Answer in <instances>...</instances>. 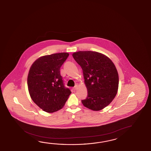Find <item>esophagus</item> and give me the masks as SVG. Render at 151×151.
Wrapping results in <instances>:
<instances>
[{"label":"esophagus","mask_w":151,"mask_h":151,"mask_svg":"<svg viewBox=\"0 0 151 151\" xmlns=\"http://www.w3.org/2000/svg\"><path fill=\"white\" fill-rule=\"evenodd\" d=\"M77 88H78V86L77 85H76V86H74V87L73 88V90L74 91H76L77 90Z\"/></svg>","instance_id":"esophagus-1"}]
</instances>
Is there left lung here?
<instances>
[{
	"label": "left lung",
	"instance_id": "left-lung-1",
	"mask_svg": "<svg viewBox=\"0 0 151 151\" xmlns=\"http://www.w3.org/2000/svg\"><path fill=\"white\" fill-rule=\"evenodd\" d=\"M72 56L83 70L84 83L88 94L81 100L84 106L99 111L109 104L117 94L119 78L111 59L102 53L80 51Z\"/></svg>",
	"mask_w": 151,
	"mask_h": 151
}]
</instances>
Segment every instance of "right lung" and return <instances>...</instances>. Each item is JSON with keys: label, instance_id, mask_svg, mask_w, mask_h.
Listing matches in <instances>:
<instances>
[{"label": "right lung", "instance_id": "1", "mask_svg": "<svg viewBox=\"0 0 151 151\" xmlns=\"http://www.w3.org/2000/svg\"><path fill=\"white\" fill-rule=\"evenodd\" d=\"M68 56L67 52L43 56L36 59L30 68L27 78L30 96L45 112L61 109L71 94L60 74V67Z\"/></svg>", "mask_w": 151, "mask_h": 151}]
</instances>
